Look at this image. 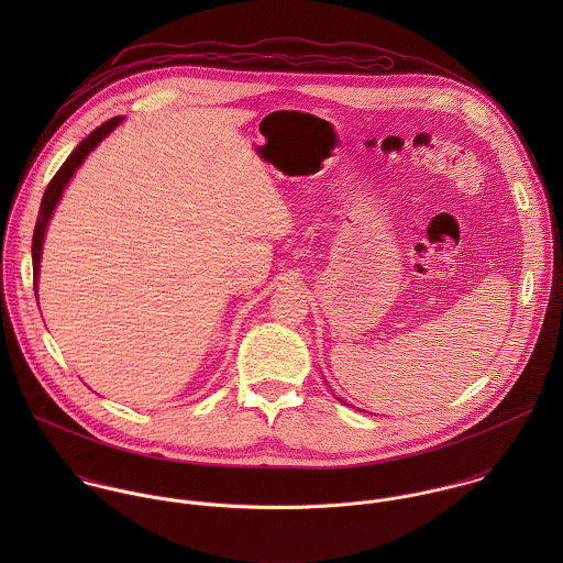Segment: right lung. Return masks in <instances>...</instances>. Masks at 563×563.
<instances>
[{
  "instance_id": "right-lung-1",
  "label": "right lung",
  "mask_w": 563,
  "mask_h": 563,
  "mask_svg": "<svg viewBox=\"0 0 563 563\" xmlns=\"http://www.w3.org/2000/svg\"><path fill=\"white\" fill-rule=\"evenodd\" d=\"M123 123V117H117V119H110L106 121L103 125H99L97 130H92L80 145L74 150V154L65 161V164L58 168V173L54 175V179L49 181L45 195H43V201H41V212H38V219H36V228H34V239H32V264H34V292H36V286H38V273H41V255H43V242H45V234H47V225L52 221V214L67 188V184L71 181V177L76 175V170L80 168L81 162L86 161V156L103 141L108 139L110 132L117 130V125ZM38 297V295H36Z\"/></svg>"
}]
</instances>
